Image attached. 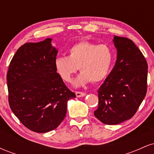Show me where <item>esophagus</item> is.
Here are the masks:
<instances>
[{
    "label": "esophagus",
    "instance_id": "obj_1",
    "mask_svg": "<svg viewBox=\"0 0 154 154\" xmlns=\"http://www.w3.org/2000/svg\"><path fill=\"white\" fill-rule=\"evenodd\" d=\"M75 94H76V96L78 97V98H79V97H83L86 95L85 93H83V92H79V91L76 92Z\"/></svg>",
    "mask_w": 154,
    "mask_h": 154
}]
</instances>
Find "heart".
Listing matches in <instances>:
<instances>
[{"label":"heart","instance_id":"b5f03b06","mask_svg":"<svg viewBox=\"0 0 154 154\" xmlns=\"http://www.w3.org/2000/svg\"><path fill=\"white\" fill-rule=\"evenodd\" d=\"M68 56H58L54 61L56 72L64 82H69L77 69L82 73L74 81L76 87L91 81L99 82L110 71L113 61V52L106 44L80 41L69 49Z\"/></svg>","mask_w":154,"mask_h":154}]
</instances>
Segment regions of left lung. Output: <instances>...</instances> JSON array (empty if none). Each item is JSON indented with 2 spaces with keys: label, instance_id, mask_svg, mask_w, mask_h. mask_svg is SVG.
<instances>
[{
  "label": "left lung",
  "instance_id": "left-lung-1",
  "mask_svg": "<svg viewBox=\"0 0 154 154\" xmlns=\"http://www.w3.org/2000/svg\"><path fill=\"white\" fill-rule=\"evenodd\" d=\"M117 51L114 68L98 91V107L94 115L106 125L131 119L147 92L148 64L130 39L114 36Z\"/></svg>",
  "mask_w": 154,
  "mask_h": 154
}]
</instances>
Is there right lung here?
Listing matches in <instances>:
<instances>
[{"mask_svg": "<svg viewBox=\"0 0 154 154\" xmlns=\"http://www.w3.org/2000/svg\"><path fill=\"white\" fill-rule=\"evenodd\" d=\"M51 41L46 38L22 45L6 77L11 109L26 128L40 133L59 126L66 116L67 101L76 97L56 72L58 50Z\"/></svg>", "mask_w": 154, "mask_h": 154, "instance_id": "1", "label": "right lung"}]
</instances>
